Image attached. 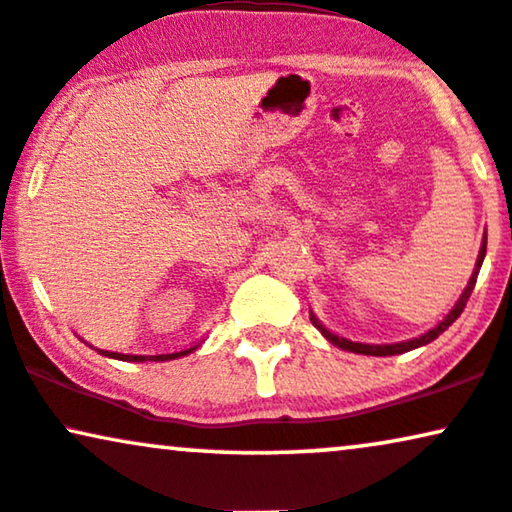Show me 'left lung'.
Masks as SVG:
<instances>
[{
	"instance_id": "1",
	"label": "left lung",
	"mask_w": 512,
	"mask_h": 512,
	"mask_svg": "<svg viewBox=\"0 0 512 512\" xmlns=\"http://www.w3.org/2000/svg\"><path fill=\"white\" fill-rule=\"evenodd\" d=\"M484 255H487V234H484V241H482L480 255H477L475 271H472V276H470L468 286H465V290H463V295L458 297L456 307L451 309V312L446 314L444 319L439 321L435 328H430L428 333L420 335V338H413V340H406V342H392V345H366V342H352V340H347V338H340V335H335V333H331V331H326V328H323L321 323L316 321V316H314V314L309 316V319H312L314 326L319 328L323 338H326L328 342H331V345L340 347V349H347V352H354V354H371V357H392V354H404V352H411V349L423 347V345H428V342H432L435 338H439V335H442V333L446 331V328H449L451 323H454V321L458 319V316H461V312L465 309V302H468V297H470V293H472V288H475V281H477V274H480V267H482V262H484Z\"/></svg>"
}]
</instances>
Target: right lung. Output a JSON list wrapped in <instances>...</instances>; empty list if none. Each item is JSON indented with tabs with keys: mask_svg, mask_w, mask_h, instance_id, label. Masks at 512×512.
<instances>
[{
	"mask_svg": "<svg viewBox=\"0 0 512 512\" xmlns=\"http://www.w3.org/2000/svg\"><path fill=\"white\" fill-rule=\"evenodd\" d=\"M196 347L198 345L184 349V352H174V354H118V352H106V349H99V354H103V357H111V359H120V361H167V359L186 357V354H191Z\"/></svg>",
	"mask_w": 512,
	"mask_h": 512,
	"instance_id": "obj_1",
	"label": "right lung"
}]
</instances>
